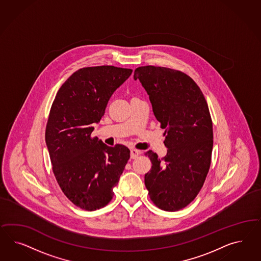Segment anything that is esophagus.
<instances>
[{
  "label": "esophagus",
  "mask_w": 261,
  "mask_h": 261,
  "mask_svg": "<svg viewBox=\"0 0 261 261\" xmlns=\"http://www.w3.org/2000/svg\"><path fill=\"white\" fill-rule=\"evenodd\" d=\"M130 154H131V158H138V156L141 154V151L136 150V149H131V151H130Z\"/></svg>",
  "instance_id": "34e87169"
}]
</instances>
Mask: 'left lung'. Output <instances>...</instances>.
<instances>
[{"label": "left lung", "instance_id": "1", "mask_svg": "<svg viewBox=\"0 0 261 261\" xmlns=\"http://www.w3.org/2000/svg\"><path fill=\"white\" fill-rule=\"evenodd\" d=\"M149 95L155 118L166 129L165 158L148 150L152 163L144 184L153 203L176 212L190 204L202 189L214 146L207 103L194 80L182 71L144 66L134 71Z\"/></svg>", "mask_w": 261, "mask_h": 261}]
</instances>
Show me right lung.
I'll list each match as a JSON object with an SVG mask.
<instances>
[{"instance_id": "right-lung-1", "label": "right lung", "mask_w": 261, "mask_h": 261, "mask_svg": "<svg viewBox=\"0 0 261 261\" xmlns=\"http://www.w3.org/2000/svg\"><path fill=\"white\" fill-rule=\"evenodd\" d=\"M132 71L114 66L80 69L64 82L51 105L46 143L53 170L64 194L82 210L110 202L130 158L126 146H108L92 132Z\"/></svg>"}]
</instances>
